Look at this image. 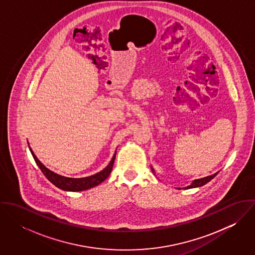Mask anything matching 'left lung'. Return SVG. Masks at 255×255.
Segmentation results:
<instances>
[{
  "instance_id": "left-lung-1",
  "label": "left lung",
  "mask_w": 255,
  "mask_h": 255,
  "mask_svg": "<svg viewBox=\"0 0 255 255\" xmlns=\"http://www.w3.org/2000/svg\"><path fill=\"white\" fill-rule=\"evenodd\" d=\"M217 174H218V173H216V174H214V175H212V176H208V177H205V178H202V179H198V180H195V181H193V182H192L190 185L186 186V188H192V187H198V186H202V185L206 184L207 182H210V181H211L213 178H215ZM180 189H181V188H180Z\"/></svg>"
}]
</instances>
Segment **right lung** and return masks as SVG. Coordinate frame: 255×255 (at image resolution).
Masks as SVG:
<instances>
[{
    "label": "right lung",
    "mask_w": 255,
    "mask_h": 255,
    "mask_svg": "<svg viewBox=\"0 0 255 255\" xmlns=\"http://www.w3.org/2000/svg\"><path fill=\"white\" fill-rule=\"evenodd\" d=\"M31 154L36 162L38 167L40 168V170L42 171V173L45 175V177L52 182L53 184H55L57 187L63 189V190H68V191H81V190H85L88 188H91L93 186L98 185L99 183L104 182L108 177H109L112 169H113V165L115 162V158H116V154L114 155L113 159L111 160L109 165L101 172H99L96 175L87 177V178H81V179H73V178H67V177H63L60 176L54 172H52L51 170H49L48 168H46L38 159H37L35 154L33 153L32 149L29 147Z\"/></svg>",
    "instance_id": "obj_1"
}]
</instances>
